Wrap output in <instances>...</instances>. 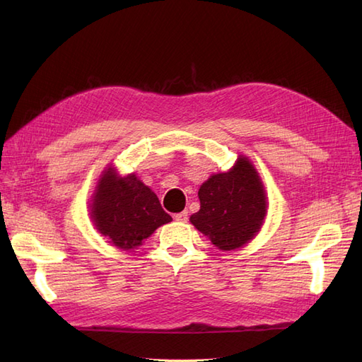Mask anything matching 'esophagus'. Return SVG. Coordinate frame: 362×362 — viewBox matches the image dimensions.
<instances>
[{
    "label": "esophagus",
    "mask_w": 362,
    "mask_h": 362,
    "mask_svg": "<svg viewBox=\"0 0 362 362\" xmlns=\"http://www.w3.org/2000/svg\"><path fill=\"white\" fill-rule=\"evenodd\" d=\"M175 221H178V222H187V221H189V213H187V210H184V211H181V213H178L177 216H175Z\"/></svg>",
    "instance_id": "esophagus-1"
}]
</instances>
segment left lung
Wrapping results in <instances>:
<instances>
[{"label":"left lung","mask_w":362,"mask_h":362,"mask_svg":"<svg viewBox=\"0 0 362 362\" xmlns=\"http://www.w3.org/2000/svg\"><path fill=\"white\" fill-rule=\"evenodd\" d=\"M198 196L201 210L190 216V222L222 250L245 246L264 222L266 190L247 157L240 156L233 169L211 175Z\"/></svg>","instance_id":"left-lung-1"}]
</instances>
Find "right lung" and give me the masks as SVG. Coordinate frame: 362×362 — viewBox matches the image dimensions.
I'll use <instances>...</instances> for the list:
<instances>
[{
	"label": "right lung",
	"instance_id": "obj_1",
	"mask_svg": "<svg viewBox=\"0 0 362 362\" xmlns=\"http://www.w3.org/2000/svg\"><path fill=\"white\" fill-rule=\"evenodd\" d=\"M90 217L98 231L124 250L140 246L158 226L172 221L148 185L134 173L119 177L115 168L105 169L98 181Z\"/></svg>",
	"mask_w": 362,
	"mask_h": 362
}]
</instances>
